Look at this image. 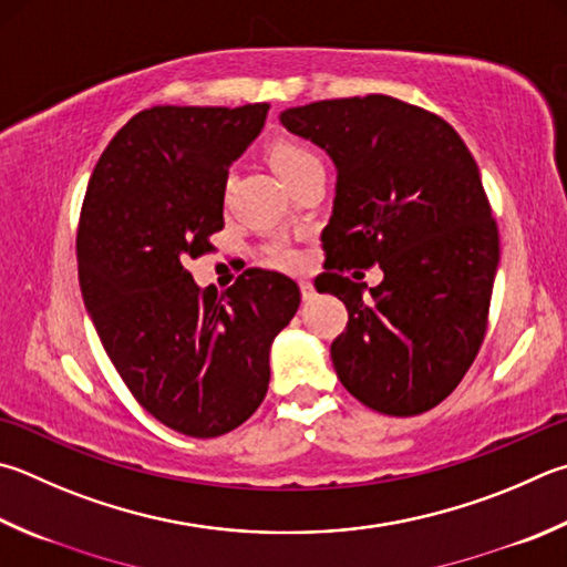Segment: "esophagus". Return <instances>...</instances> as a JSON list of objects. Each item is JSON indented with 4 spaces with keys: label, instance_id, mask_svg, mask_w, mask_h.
<instances>
[{
    "label": "esophagus",
    "instance_id": "1",
    "mask_svg": "<svg viewBox=\"0 0 567 567\" xmlns=\"http://www.w3.org/2000/svg\"><path fill=\"white\" fill-rule=\"evenodd\" d=\"M300 292H302L305 300H312V297H315V287H312V282H310V280H300Z\"/></svg>",
    "mask_w": 567,
    "mask_h": 567
}]
</instances>
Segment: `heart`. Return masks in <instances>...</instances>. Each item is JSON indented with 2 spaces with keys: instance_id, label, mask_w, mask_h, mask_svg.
I'll list each match as a JSON object with an SVG mask.
<instances>
[{
  "instance_id": "1",
  "label": "heart",
  "mask_w": 567,
  "mask_h": 567,
  "mask_svg": "<svg viewBox=\"0 0 567 567\" xmlns=\"http://www.w3.org/2000/svg\"><path fill=\"white\" fill-rule=\"evenodd\" d=\"M267 156H270L272 168H275V173L282 181L290 178L292 173H297L302 166H307V163H310V161H317L315 153L310 148H305L302 143L285 141V138L282 141H275ZM272 257H275L277 262H282V265H295L297 262V255L290 248H282V245H277Z\"/></svg>"
}]
</instances>
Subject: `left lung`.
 Returning a JSON list of instances; mask_svg holds the SVG:
<instances>
[{
  "instance_id": "obj_1",
  "label": "left lung",
  "mask_w": 567,
  "mask_h": 567,
  "mask_svg": "<svg viewBox=\"0 0 567 567\" xmlns=\"http://www.w3.org/2000/svg\"><path fill=\"white\" fill-rule=\"evenodd\" d=\"M280 123L337 168L317 290L349 312L329 349L339 382L379 414H424L486 334L501 248L476 161L436 113L382 94L287 109ZM372 264L385 280L369 293L341 275Z\"/></svg>"
}]
</instances>
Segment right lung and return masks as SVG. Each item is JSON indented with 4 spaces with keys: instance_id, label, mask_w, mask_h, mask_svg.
Instances as JSON below:
<instances>
[{
    "instance_id": "1",
    "label": "right lung",
    "mask_w": 567,
    "mask_h": 567,
    "mask_svg": "<svg viewBox=\"0 0 567 567\" xmlns=\"http://www.w3.org/2000/svg\"><path fill=\"white\" fill-rule=\"evenodd\" d=\"M267 104L153 106L111 138L76 235L79 282L101 344L138 404L193 439L238 429L262 404L270 347L300 287L248 270L203 295L188 260L223 230L228 168L260 136Z\"/></svg>"
}]
</instances>
